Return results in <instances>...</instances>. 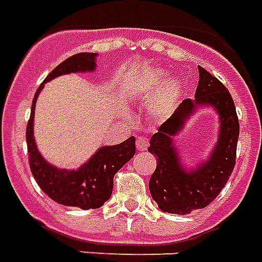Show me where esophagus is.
<instances>
[{"instance_id":"34e87169","label":"esophagus","mask_w":262,"mask_h":262,"mask_svg":"<svg viewBox=\"0 0 262 262\" xmlns=\"http://www.w3.org/2000/svg\"><path fill=\"white\" fill-rule=\"evenodd\" d=\"M147 145H149V142H147L146 138H143V137H138L137 138V149L138 150H146Z\"/></svg>"}]
</instances>
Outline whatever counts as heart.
Returning <instances> with one entry per match:
<instances>
[{"label": "heart", "mask_w": 262, "mask_h": 262, "mask_svg": "<svg viewBox=\"0 0 262 262\" xmlns=\"http://www.w3.org/2000/svg\"><path fill=\"white\" fill-rule=\"evenodd\" d=\"M167 77L166 72H160V70H155L152 72L146 78V86L147 90H156L164 82ZM180 96V85L177 82H168L164 90L161 91V94L157 98V109L160 110L161 113H167L170 112L174 105H176L177 98Z\"/></svg>", "instance_id": "b5f03b06"}]
</instances>
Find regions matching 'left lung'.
<instances>
[{"label": "left lung", "mask_w": 262, "mask_h": 262, "mask_svg": "<svg viewBox=\"0 0 262 262\" xmlns=\"http://www.w3.org/2000/svg\"><path fill=\"white\" fill-rule=\"evenodd\" d=\"M194 101H182L176 113L159 127L150 138L147 152L156 156V170L149 190L161 211L185 215L204 208L217 198L229 180L236 163L239 120L231 94L217 77L199 66V84ZM211 104L220 113L222 127L217 146L207 162L192 171L180 166L172 146V137L198 105Z\"/></svg>", "instance_id": "left-lung-1"}]
</instances>
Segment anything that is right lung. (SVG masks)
<instances>
[{
    "label": "right lung",
    "mask_w": 262,
    "mask_h": 262,
    "mask_svg": "<svg viewBox=\"0 0 262 262\" xmlns=\"http://www.w3.org/2000/svg\"><path fill=\"white\" fill-rule=\"evenodd\" d=\"M95 56L96 54L91 52L73 55L49 73L42 84L68 73L86 70L91 72L95 69ZM42 84L35 92L26 128L27 152L31 174L42 192L56 203L80 207L82 210L101 207L106 200L110 199L116 172L135 155V138L129 137L127 141L119 145L101 147L84 166L76 171L60 170L51 166L37 150L33 137L35 99L40 94Z\"/></svg>",
    "instance_id": "right-lung-1"
}]
</instances>
